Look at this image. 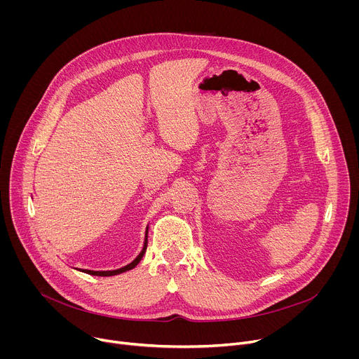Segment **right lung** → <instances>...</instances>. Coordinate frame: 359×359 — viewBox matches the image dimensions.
<instances>
[{"instance_id": "add662e5", "label": "right lung", "mask_w": 359, "mask_h": 359, "mask_svg": "<svg viewBox=\"0 0 359 359\" xmlns=\"http://www.w3.org/2000/svg\"><path fill=\"white\" fill-rule=\"evenodd\" d=\"M146 234H147V230H146ZM146 247H147V236H146V240H144V247H143V250L140 251V254L137 255V257H136L130 264H128V266H125V267H122V269H119V270H112V271H90V270H81V271H83V273H86V274H90V276H99V277H109V276H116V274L125 273V271H128V270L135 269V267L139 264V262L142 260L143 254H144V251H146Z\"/></svg>"}]
</instances>
